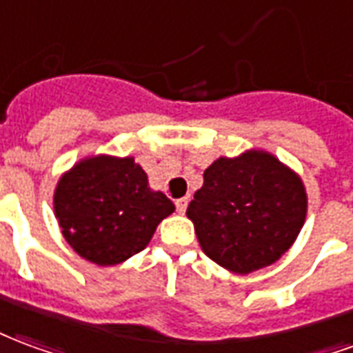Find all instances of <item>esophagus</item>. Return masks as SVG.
Wrapping results in <instances>:
<instances>
[{
    "label": "esophagus",
    "mask_w": 353,
    "mask_h": 353,
    "mask_svg": "<svg viewBox=\"0 0 353 353\" xmlns=\"http://www.w3.org/2000/svg\"><path fill=\"white\" fill-rule=\"evenodd\" d=\"M174 205H176V210H179L180 214H182V212H186L188 197H180V199H176V201H174Z\"/></svg>",
    "instance_id": "34e87169"
}]
</instances>
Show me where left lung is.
<instances>
[{"label":"left lung","mask_w":353,"mask_h":353,"mask_svg":"<svg viewBox=\"0 0 353 353\" xmlns=\"http://www.w3.org/2000/svg\"><path fill=\"white\" fill-rule=\"evenodd\" d=\"M186 214L208 258L248 274L274 263L297 239L307 194L299 176L274 156L250 150L216 159Z\"/></svg>","instance_id":"left-lung-1"}]
</instances>
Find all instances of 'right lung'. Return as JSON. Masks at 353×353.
Returning <instances> with one entry per match:
<instances>
[{
  "mask_svg": "<svg viewBox=\"0 0 353 353\" xmlns=\"http://www.w3.org/2000/svg\"><path fill=\"white\" fill-rule=\"evenodd\" d=\"M54 210L73 250L105 267L145 250L174 205L165 194L152 192L133 158L95 156L61 176Z\"/></svg>",
  "mask_w": 353,
  "mask_h": 353,
  "instance_id": "1",
  "label": "right lung"
}]
</instances>
